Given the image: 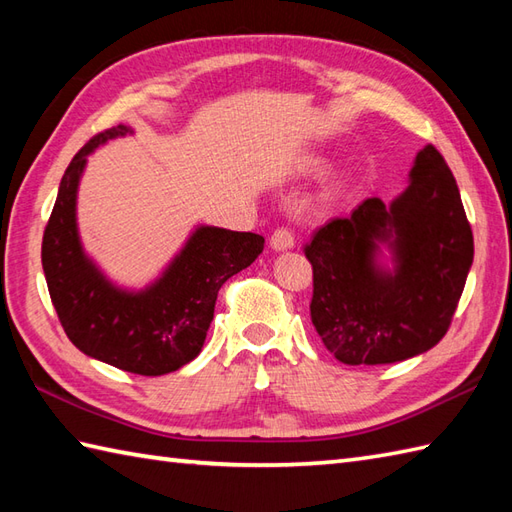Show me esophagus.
Segmentation results:
<instances>
[{
	"label": "esophagus",
	"mask_w": 512,
	"mask_h": 512,
	"mask_svg": "<svg viewBox=\"0 0 512 512\" xmlns=\"http://www.w3.org/2000/svg\"><path fill=\"white\" fill-rule=\"evenodd\" d=\"M270 244H273L275 250H288L295 246V233L288 226H279L273 237H270Z\"/></svg>",
	"instance_id": "1"
}]
</instances>
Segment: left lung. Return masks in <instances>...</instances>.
<instances>
[{
	"label": "left lung",
	"instance_id": "1",
	"mask_svg": "<svg viewBox=\"0 0 512 512\" xmlns=\"http://www.w3.org/2000/svg\"><path fill=\"white\" fill-rule=\"evenodd\" d=\"M392 239L399 270L373 266L376 241ZM312 264L310 317L345 365H387L431 350L447 334L473 264V231L440 151L427 145L411 184L389 206L367 198L332 217L303 248Z\"/></svg>",
	"mask_w": 512,
	"mask_h": 512
}]
</instances>
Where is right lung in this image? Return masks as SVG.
Here are the masks:
<instances>
[{
	"label": "right lung",
	"instance_id": "right-lung-1",
	"mask_svg": "<svg viewBox=\"0 0 512 512\" xmlns=\"http://www.w3.org/2000/svg\"><path fill=\"white\" fill-rule=\"evenodd\" d=\"M127 132L123 125L105 129L72 158L43 231L41 264L63 330L83 354L132 374L162 376L200 354L217 292L255 262L264 237L202 226L158 284L138 295L114 288L83 255L74 204L85 156Z\"/></svg>",
	"mask_w": 512,
	"mask_h": 512
}]
</instances>
